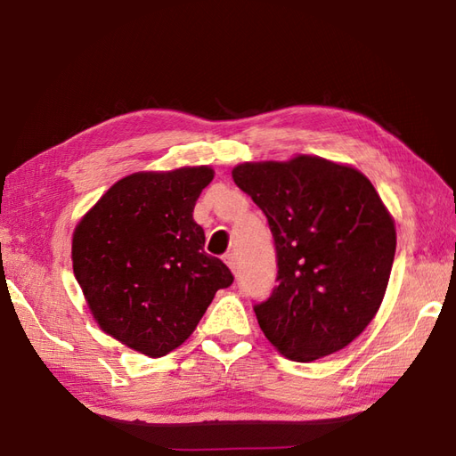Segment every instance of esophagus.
<instances>
[{"label": "esophagus", "instance_id": "esophagus-1", "mask_svg": "<svg viewBox=\"0 0 456 456\" xmlns=\"http://www.w3.org/2000/svg\"><path fill=\"white\" fill-rule=\"evenodd\" d=\"M223 260H225V265H227V266L235 273V265H237V258H235V255H233V253H227L225 256H223Z\"/></svg>", "mask_w": 456, "mask_h": 456}]
</instances>
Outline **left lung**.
<instances>
[{"instance_id":"obj_1","label":"left lung","mask_w":456,"mask_h":456,"mask_svg":"<svg viewBox=\"0 0 456 456\" xmlns=\"http://www.w3.org/2000/svg\"><path fill=\"white\" fill-rule=\"evenodd\" d=\"M237 186L265 211L278 286L255 305L278 353L312 362L341 351L380 309L395 255V225L362 172L322 157L243 162Z\"/></svg>"}]
</instances>
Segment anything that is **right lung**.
Segmentation results:
<instances>
[{
  "label": "right lung",
  "mask_w": 456,
  "mask_h": 456,
  "mask_svg": "<svg viewBox=\"0 0 456 456\" xmlns=\"http://www.w3.org/2000/svg\"><path fill=\"white\" fill-rule=\"evenodd\" d=\"M209 167L134 172L115 182L72 235V268L103 333L159 358L198 327L217 289L233 284L206 255L193 206Z\"/></svg>",
  "instance_id": "right-lung-1"
}]
</instances>
